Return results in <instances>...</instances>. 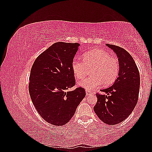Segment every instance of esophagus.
<instances>
[{
  "instance_id": "obj_1",
  "label": "esophagus",
  "mask_w": 152,
  "mask_h": 152,
  "mask_svg": "<svg viewBox=\"0 0 152 152\" xmlns=\"http://www.w3.org/2000/svg\"><path fill=\"white\" fill-rule=\"evenodd\" d=\"M86 94H87V95H90V94H92L91 92H90L89 91H87V90H86Z\"/></svg>"
}]
</instances>
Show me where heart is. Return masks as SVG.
Wrapping results in <instances>:
<instances>
[{
  "label": "heart",
  "mask_w": 152,
  "mask_h": 152,
  "mask_svg": "<svg viewBox=\"0 0 152 152\" xmlns=\"http://www.w3.org/2000/svg\"><path fill=\"white\" fill-rule=\"evenodd\" d=\"M92 67L91 74L93 76L78 82V86L86 90L97 89L103 82L104 86L112 84L116 80L119 72L118 59L101 49L85 53L84 61L77 57L72 60V72L77 79H83L86 75L87 68Z\"/></svg>",
  "instance_id": "obj_1"
}]
</instances>
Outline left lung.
<instances>
[{
	"mask_svg": "<svg viewBox=\"0 0 152 152\" xmlns=\"http://www.w3.org/2000/svg\"><path fill=\"white\" fill-rule=\"evenodd\" d=\"M115 53L119 72L114 83L101 90L107 95L96 94L97 103L94 110L99 119L108 125H115L126 119L134 109L138 99L140 77L136 63L124 49L106 44Z\"/></svg>",
	"mask_w": 152,
	"mask_h": 152,
	"instance_id": "obj_1",
	"label": "left lung"
}]
</instances>
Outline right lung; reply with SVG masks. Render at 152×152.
Instances as JSON below:
<instances>
[{
	"instance_id": "obj_1",
	"label": "right lung",
	"mask_w": 152,
	"mask_h": 152,
	"mask_svg": "<svg viewBox=\"0 0 152 152\" xmlns=\"http://www.w3.org/2000/svg\"><path fill=\"white\" fill-rule=\"evenodd\" d=\"M79 45L54 43L37 58L31 69L28 89L32 103L40 115L54 126L70 121L86 96L82 87L66 91L75 84L72 63Z\"/></svg>"
}]
</instances>
